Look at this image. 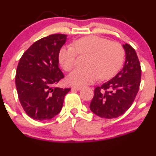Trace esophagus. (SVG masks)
<instances>
[{
	"label": "esophagus",
	"mask_w": 156,
	"mask_h": 156,
	"mask_svg": "<svg viewBox=\"0 0 156 156\" xmlns=\"http://www.w3.org/2000/svg\"><path fill=\"white\" fill-rule=\"evenodd\" d=\"M73 89H76V90H81V89H83V87H82V86H73Z\"/></svg>",
	"instance_id": "obj_1"
}]
</instances>
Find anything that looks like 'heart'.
<instances>
[{"instance_id": "1", "label": "heart", "mask_w": 156, "mask_h": 156, "mask_svg": "<svg viewBox=\"0 0 156 156\" xmlns=\"http://www.w3.org/2000/svg\"><path fill=\"white\" fill-rule=\"evenodd\" d=\"M73 46L66 45L61 48L58 59L63 68L70 71L75 65L76 53L89 54L83 68L75 69L69 74L68 81L75 86H86L101 77L112 78L122 65L124 51L117 42L95 35H88L73 41Z\"/></svg>"}]
</instances>
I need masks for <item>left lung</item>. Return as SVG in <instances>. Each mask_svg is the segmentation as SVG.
<instances>
[{
    "instance_id": "1",
    "label": "left lung",
    "mask_w": 156,
    "mask_h": 156,
    "mask_svg": "<svg viewBox=\"0 0 156 156\" xmlns=\"http://www.w3.org/2000/svg\"><path fill=\"white\" fill-rule=\"evenodd\" d=\"M125 62L122 70L109 81L94 91L90 110L102 118H115L125 113L133 102L139 91L141 67L135 50L123 44Z\"/></svg>"
}]
</instances>
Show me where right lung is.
<instances>
[{"label": "right lung", "instance_id": "obj_1", "mask_svg": "<svg viewBox=\"0 0 156 156\" xmlns=\"http://www.w3.org/2000/svg\"><path fill=\"white\" fill-rule=\"evenodd\" d=\"M67 35L54 34L41 38L21 57L16 69V91L28 116L37 121L53 118L60 113L70 89L55 87L64 77L58 55Z\"/></svg>", "mask_w": 156, "mask_h": 156}]
</instances>
